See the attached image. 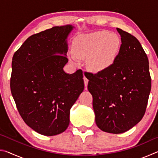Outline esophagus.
I'll return each mask as SVG.
<instances>
[{
    "instance_id": "obj_1",
    "label": "esophagus",
    "mask_w": 158,
    "mask_h": 158,
    "mask_svg": "<svg viewBox=\"0 0 158 158\" xmlns=\"http://www.w3.org/2000/svg\"><path fill=\"white\" fill-rule=\"evenodd\" d=\"M84 85H85V86L86 87L87 85H88V83H89V79H88L85 77H84Z\"/></svg>"
}]
</instances>
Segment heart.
<instances>
[{
	"label": "heart",
	"instance_id": "1",
	"mask_svg": "<svg viewBox=\"0 0 158 158\" xmlns=\"http://www.w3.org/2000/svg\"><path fill=\"white\" fill-rule=\"evenodd\" d=\"M121 48V41L116 34L102 31L80 35L74 40L69 60L78 65V60H87L88 68L93 73H102L114 65Z\"/></svg>",
	"mask_w": 158,
	"mask_h": 158
}]
</instances>
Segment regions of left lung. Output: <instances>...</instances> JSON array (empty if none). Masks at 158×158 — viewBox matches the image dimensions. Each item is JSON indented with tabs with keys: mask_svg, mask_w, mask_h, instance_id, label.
Returning a JSON list of instances; mask_svg holds the SVG:
<instances>
[{
	"mask_svg": "<svg viewBox=\"0 0 158 158\" xmlns=\"http://www.w3.org/2000/svg\"><path fill=\"white\" fill-rule=\"evenodd\" d=\"M121 48L114 65L95 74L89 73L95 123L104 132L121 134L139 122L151 89L148 57L138 40L116 28Z\"/></svg>",
	"mask_w": 158,
	"mask_h": 158,
	"instance_id": "obj_1",
	"label": "left lung"
}]
</instances>
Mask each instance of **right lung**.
Wrapping results in <instances>:
<instances>
[{
    "label": "right lung",
    "mask_w": 158,
    "mask_h": 158,
    "mask_svg": "<svg viewBox=\"0 0 158 158\" xmlns=\"http://www.w3.org/2000/svg\"><path fill=\"white\" fill-rule=\"evenodd\" d=\"M73 28L54 26L33 35L13 56L12 97L26 124L42 135H57L68 128L70 109L84 89L81 69L70 74L63 70Z\"/></svg>",
    "instance_id": "right-lung-1"
}]
</instances>
